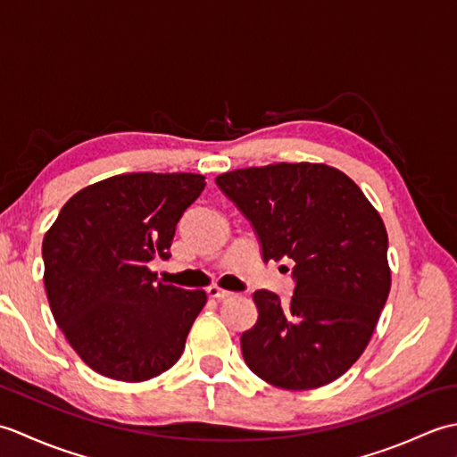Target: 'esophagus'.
Returning <instances> with one entry per match:
<instances>
[{"label": "esophagus", "instance_id": "1", "mask_svg": "<svg viewBox=\"0 0 457 457\" xmlns=\"http://www.w3.org/2000/svg\"><path fill=\"white\" fill-rule=\"evenodd\" d=\"M208 296L210 298H216V300H226V298L234 296V293H231V290H226V288H220V287H210L208 288Z\"/></svg>", "mask_w": 457, "mask_h": 457}]
</instances>
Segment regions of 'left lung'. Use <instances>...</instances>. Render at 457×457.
Listing matches in <instances>:
<instances>
[{
  "label": "left lung",
  "mask_w": 457,
  "mask_h": 457,
  "mask_svg": "<svg viewBox=\"0 0 457 457\" xmlns=\"http://www.w3.org/2000/svg\"><path fill=\"white\" fill-rule=\"evenodd\" d=\"M245 213L263 261H295L288 303L257 290V324L241 336L247 367L288 391L342 377L371 339L391 290L389 236L361 188L324 162H277L216 177Z\"/></svg>",
  "instance_id": "1"
}]
</instances>
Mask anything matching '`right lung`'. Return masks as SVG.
<instances>
[{
	"instance_id": "add662e5",
	"label": "right lung",
	"mask_w": 457,
	"mask_h": 457,
	"mask_svg": "<svg viewBox=\"0 0 457 457\" xmlns=\"http://www.w3.org/2000/svg\"><path fill=\"white\" fill-rule=\"evenodd\" d=\"M206 180L194 172L115 174L76 192L43 239L54 322L96 373L141 383L179 361L204 290L157 280L177 223Z\"/></svg>"
}]
</instances>
